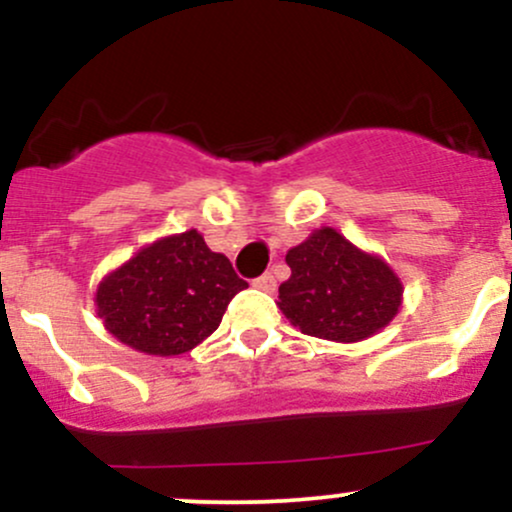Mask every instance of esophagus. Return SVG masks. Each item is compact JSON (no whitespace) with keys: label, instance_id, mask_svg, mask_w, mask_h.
<instances>
[{"label":"esophagus","instance_id":"1","mask_svg":"<svg viewBox=\"0 0 512 512\" xmlns=\"http://www.w3.org/2000/svg\"><path fill=\"white\" fill-rule=\"evenodd\" d=\"M252 286H255V289L264 291V293H274V289H276L274 274L272 272H264L262 276H257V279L252 281Z\"/></svg>","mask_w":512,"mask_h":512}]
</instances>
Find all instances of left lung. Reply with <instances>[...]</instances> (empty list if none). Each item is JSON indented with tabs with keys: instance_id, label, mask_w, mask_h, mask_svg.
I'll list each match as a JSON object with an SVG mask.
<instances>
[{
	"instance_id": "left-lung-1",
	"label": "left lung",
	"mask_w": 512,
	"mask_h": 512,
	"mask_svg": "<svg viewBox=\"0 0 512 512\" xmlns=\"http://www.w3.org/2000/svg\"><path fill=\"white\" fill-rule=\"evenodd\" d=\"M289 281L279 308L303 334L330 342H361L392 322L402 308V281L378 255L358 250L325 226L286 252Z\"/></svg>"
}]
</instances>
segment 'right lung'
Instances as JSON below:
<instances>
[{
	"instance_id": "1",
	"label": "right lung",
	"mask_w": 512,
	"mask_h": 512,
	"mask_svg": "<svg viewBox=\"0 0 512 512\" xmlns=\"http://www.w3.org/2000/svg\"><path fill=\"white\" fill-rule=\"evenodd\" d=\"M248 289L202 233L146 245L98 284L96 310L117 342L149 356H178L219 327L228 303Z\"/></svg>"
}]
</instances>
